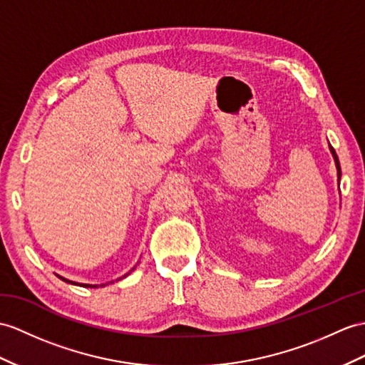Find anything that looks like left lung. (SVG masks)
Masks as SVG:
<instances>
[{"instance_id":"1","label":"left lung","mask_w":365,"mask_h":365,"mask_svg":"<svg viewBox=\"0 0 365 365\" xmlns=\"http://www.w3.org/2000/svg\"><path fill=\"white\" fill-rule=\"evenodd\" d=\"M330 152H331V155H333V159H334V163H336V168H337V181L341 180V165H339V159H337V155H336V152H334V148L330 145Z\"/></svg>"}]
</instances>
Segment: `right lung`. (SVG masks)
<instances>
[{"instance_id": "obj_1", "label": "right lung", "mask_w": 365, "mask_h": 365, "mask_svg": "<svg viewBox=\"0 0 365 365\" xmlns=\"http://www.w3.org/2000/svg\"><path fill=\"white\" fill-rule=\"evenodd\" d=\"M133 269H135V268H133ZM128 274H130V272H128ZM128 274L123 275V277H127ZM57 277H58V279H61V280H63V282L73 283V285H78V287H85V288H97V287H99V285H88V283H77V282H71V280H68V279H65V277H61V275H57ZM101 287H105V285H101Z\"/></svg>"}]
</instances>
